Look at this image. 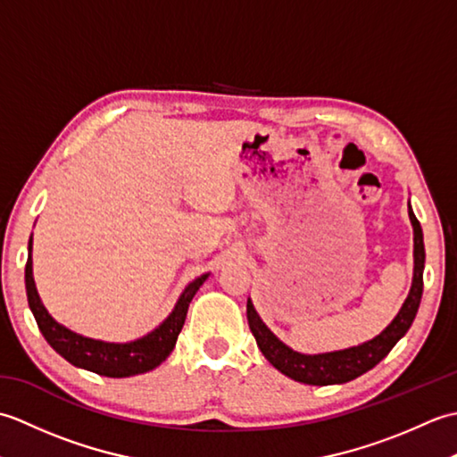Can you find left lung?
<instances>
[{
	"instance_id": "8db88e82",
	"label": "left lung",
	"mask_w": 457,
	"mask_h": 457,
	"mask_svg": "<svg viewBox=\"0 0 457 457\" xmlns=\"http://www.w3.org/2000/svg\"><path fill=\"white\" fill-rule=\"evenodd\" d=\"M409 216L414 228V278L409 298L404 300L401 312L396 314L393 322L386 326L381 334L373 337L371 342L363 345L349 347L344 352L334 353H320V355H304L296 353L293 349L287 347L283 342H278L277 336L261 322L259 314L255 312L251 300H247V320L249 328L255 336V342L261 352L273 363L280 373L295 378V381L306 383V385H336V383H347L352 378L367 373L373 369L383 357L389 355L395 344L409 332L412 326V320L419 312L422 288H424V239H422V228L420 221L416 220L414 212L409 208Z\"/></svg>"
}]
</instances>
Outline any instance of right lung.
Listing matches in <instances>:
<instances>
[{
	"label": "right lung",
	"mask_w": 457,
	"mask_h": 457,
	"mask_svg": "<svg viewBox=\"0 0 457 457\" xmlns=\"http://www.w3.org/2000/svg\"><path fill=\"white\" fill-rule=\"evenodd\" d=\"M33 241L29 239V257L25 265V288L29 308L37 320V326L41 334L58 355H62L68 363L76 367L88 369L92 373L104 377H131L139 373H147L151 369L161 365L164 359L172 352L177 344L180 329L187 320L188 304L202 287L208 275H202L184 288L182 296L174 306L172 314L164 322L141 339H135L129 344H105L98 339H90L71 332L64 326L51 318L43 306L41 298L37 295L35 280H33V259H31Z\"/></svg>",
	"instance_id": "right-lung-1"
}]
</instances>
